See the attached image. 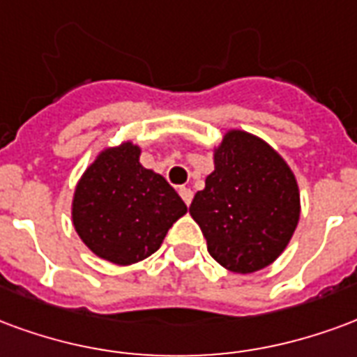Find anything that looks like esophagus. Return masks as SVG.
Instances as JSON below:
<instances>
[{"instance_id": "1", "label": "esophagus", "mask_w": 357, "mask_h": 357, "mask_svg": "<svg viewBox=\"0 0 357 357\" xmlns=\"http://www.w3.org/2000/svg\"><path fill=\"white\" fill-rule=\"evenodd\" d=\"M178 194H181V197L184 199V204H192V197H194V192H192V190L186 188V186H181V188H178Z\"/></svg>"}]
</instances>
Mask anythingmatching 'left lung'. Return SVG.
I'll use <instances>...</instances> for the list:
<instances>
[{
	"label": "left lung",
	"instance_id": "8db88e82",
	"mask_svg": "<svg viewBox=\"0 0 357 357\" xmlns=\"http://www.w3.org/2000/svg\"><path fill=\"white\" fill-rule=\"evenodd\" d=\"M215 171L190 205L207 251L226 270L253 274L285 251L301 218L295 173L266 140L230 129L213 148Z\"/></svg>",
	"mask_w": 357,
	"mask_h": 357
}]
</instances>
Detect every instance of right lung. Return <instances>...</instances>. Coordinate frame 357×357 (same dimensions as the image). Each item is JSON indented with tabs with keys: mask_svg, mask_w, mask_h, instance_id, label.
Returning <instances> with one entry per match:
<instances>
[{
	"mask_svg": "<svg viewBox=\"0 0 357 357\" xmlns=\"http://www.w3.org/2000/svg\"><path fill=\"white\" fill-rule=\"evenodd\" d=\"M140 146L123 140L96 153L72 197V225L91 253L131 266L155 253L169 228L186 215L175 188L142 167Z\"/></svg>",
	"mask_w": 357,
	"mask_h": 357,
	"instance_id": "right-lung-1",
	"label": "right lung"
}]
</instances>
